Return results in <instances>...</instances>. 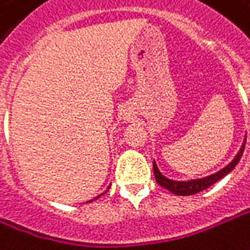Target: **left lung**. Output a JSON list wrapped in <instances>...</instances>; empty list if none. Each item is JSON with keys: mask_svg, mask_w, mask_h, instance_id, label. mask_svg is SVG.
Masks as SVG:
<instances>
[{"mask_svg": "<svg viewBox=\"0 0 250 250\" xmlns=\"http://www.w3.org/2000/svg\"><path fill=\"white\" fill-rule=\"evenodd\" d=\"M245 143H246V139H245V141H243L242 148L239 150V153H238L236 157L232 160V163H230V164H228L225 168H222L221 171L215 172V174L209 175V177L199 178V180H191V181H172V180L166 178V177L158 171L157 166H155V163H153V169H154L155 180H157V183L160 184L163 188L168 189L169 192H172V194H175V195H194V194H198V192H201V191H204V189L209 188L211 185H213L216 181H219L221 178H224L227 174H229L232 169L236 167V164L239 163V160H241V157H242L243 154Z\"/></svg>", "mask_w": 250, "mask_h": 250, "instance_id": "1", "label": "left lung"}]
</instances>
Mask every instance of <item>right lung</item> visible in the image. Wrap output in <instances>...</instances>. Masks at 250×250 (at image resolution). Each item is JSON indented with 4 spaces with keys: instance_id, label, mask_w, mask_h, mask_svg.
Listing matches in <instances>:
<instances>
[{
    "instance_id": "obj_1",
    "label": "right lung",
    "mask_w": 250,
    "mask_h": 250,
    "mask_svg": "<svg viewBox=\"0 0 250 250\" xmlns=\"http://www.w3.org/2000/svg\"><path fill=\"white\" fill-rule=\"evenodd\" d=\"M102 195H103V194H102ZM97 198H99V197H97ZM89 202H90V201H89Z\"/></svg>"
}]
</instances>
